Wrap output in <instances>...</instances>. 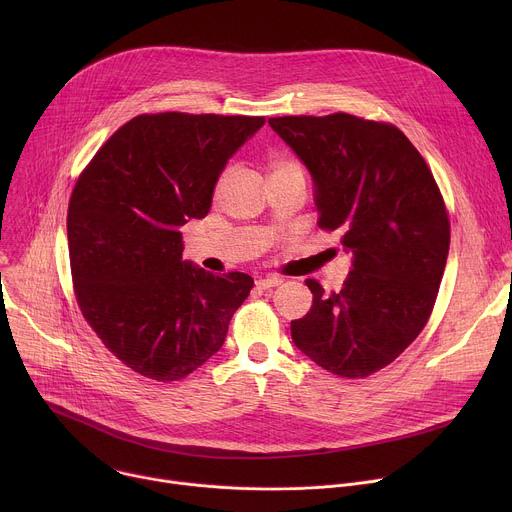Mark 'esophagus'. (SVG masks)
<instances>
[{"instance_id": "esophagus-1", "label": "esophagus", "mask_w": 512, "mask_h": 512, "mask_svg": "<svg viewBox=\"0 0 512 512\" xmlns=\"http://www.w3.org/2000/svg\"><path fill=\"white\" fill-rule=\"evenodd\" d=\"M281 283H283V279L277 277V275H267V277H261V279L255 281V285H257L259 289H273V287H277V285H281Z\"/></svg>"}]
</instances>
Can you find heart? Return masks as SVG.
Returning a JSON list of instances; mask_svg holds the SVG:
<instances>
[{
  "label": "heart",
  "instance_id": "1",
  "mask_svg": "<svg viewBox=\"0 0 512 512\" xmlns=\"http://www.w3.org/2000/svg\"><path fill=\"white\" fill-rule=\"evenodd\" d=\"M269 172H271V178H283V176H302L304 178L302 164L294 158H285V156H275L269 162Z\"/></svg>",
  "mask_w": 512,
  "mask_h": 512
}]
</instances>
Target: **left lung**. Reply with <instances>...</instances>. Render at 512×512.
Here are the masks:
<instances>
[{"instance_id": "left-lung-1", "label": "left lung", "mask_w": 512, "mask_h": 512, "mask_svg": "<svg viewBox=\"0 0 512 512\" xmlns=\"http://www.w3.org/2000/svg\"><path fill=\"white\" fill-rule=\"evenodd\" d=\"M308 168L318 225L352 255L344 287L314 294L291 340L322 369L362 379L391 364L423 330L450 251V221L431 170L395 125L348 113L271 117Z\"/></svg>"}]
</instances>
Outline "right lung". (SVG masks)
I'll use <instances>...</instances> for the list:
<instances>
[{
  "mask_svg": "<svg viewBox=\"0 0 512 512\" xmlns=\"http://www.w3.org/2000/svg\"><path fill=\"white\" fill-rule=\"evenodd\" d=\"M243 115H139L97 152L72 192L66 235L85 320L135 373L178 381L221 350L247 273L182 259L180 229L210 210L227 162L261 127Z\"/></svg>",
  "mask_w": 512,
  "mask_h": 512,
  "instance_id": "1",
  "label": "right lung"
}]
</instances>
